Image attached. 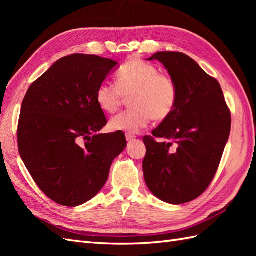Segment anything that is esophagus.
<instances>
[{
    "instance_id": "34e87169",
    "label": "esophagus",
    "mask_w": 256,
    "mask_h": 256,
    "mask_svg": "<svg viewBox=\"0 0 256 256\" xmlns=\"http://www.w3.org/2000/svg\"><path fill=\"white\" fill-rule=\"evenodd\" d=\"M125 138H126L128 142H132V140H135V136H134V135H132V134H126V135H125Z\"/></svg>"
}]
</instances>
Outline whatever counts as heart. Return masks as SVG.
Returning <instances> with one entry per match:
<instances>
[{
  "instance_id": "1",
  "label": "heart",
  "mask_w": 256,
  "mask_h": 256,
  "mask_svg": "<svg viewBox=\"0 0 256 256\" xmlns=\"http://www.w3.org/2000/svg\"><path fill=\"white\" fill-rule=\"evenodd\" d=\"M130 96L132 108L118 114L110 122L114 131L135 134L150 124L152 118L162 121L170 116L177 101V88L170 76L158 74L153 64L132 60L118 69L116 84L102 82L96 100L102 111L116 113L124 96Z\"/></svg>"
}]
</instances>
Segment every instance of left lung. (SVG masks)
<instances>
[{"label":"left lung","mask_w":256,"mask_h":256,"mask_svg":"<svg viewBox=\"0 0 256 256\" xmlns=\"http://www.w3.org/2000/svg\"><path fill=\"white\" fill-rule=\"evenodd\" d=\"M148 60L164 64L177 88L170 116L143 138L144 179L155 197L189 202L209 187L229 140L231 113L218 81L182 52H158ZM161 138L160 142L154 140Z\"/></svg>","instance_id":"obj_1"}]
</instances>
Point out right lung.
Segmentation results:
<instances>
[{
  "mask_svg": "<svg viewBox=\"0 0 256 256\" xmlns=\"http://www.w3.org/2000/svg\"><path fill=\"white\" fill-rule=\"evenodd\" d=\"M116 64L74 54L57 60L26 92L18 130L20 158L42 192L59 204L77 206L94 198L126 148L123 133H100L106 118L96 100Z\"/></svg>",
  "mask_w": 256,
  "mask_h": 256,
  "instance_id": "add662e5",
  "label": "right lung"
}]
</instances>
